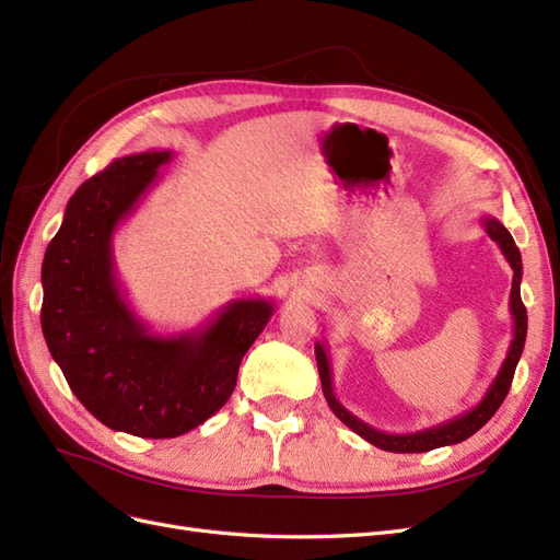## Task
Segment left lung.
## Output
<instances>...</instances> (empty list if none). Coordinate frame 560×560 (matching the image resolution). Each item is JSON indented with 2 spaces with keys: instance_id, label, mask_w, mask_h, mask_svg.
<instances>
[{
  "instance_id": "left-lung-1",
  "label": "left lung",
  "mask_w": 560,
  "mask_h": 560,
  "mask_svg": "<svg viewBox=\"0 0 560 560\" xmlns=\"http://www.w3.org/2000/svg\"><path fill=\"white\" fill-rule=\"evenodd\" d=\"M481 224L486 229V233L490 235V241H495L504 254V259L510 261L512 270H514V280H512V294H510V308H512V317H514V338L512 346L506 350V358L498 371L495 381L490 383V387L486 389L483 399L474 406V409L455 416L446 422H439V425L418 430V432H409V434H389V432H381L376 428L366 425L364 420H360L358 416H352L346 406L336 399L334 395V378H331V364H329V352L325 343H315V360H317V371H319V381H322V393H325V399L329 404V409L334 411V416L346 422V425L360 434L362 439H366L369 444H374L383 451L389 453H425L432 448H442V446H451V444H460L465 439H469L474 432H479L486 422L495 416V411L500 409V404L504 401L506 393L512 387V378L516 364L521 360V352L525 346V334H528V313H525V306L521 301V276H523V264H521V252L512 238V233L506 231L495 217H483Z\"/></svg>"
}]
</instances>
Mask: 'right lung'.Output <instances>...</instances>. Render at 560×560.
Masks as SVG:
<instances>
[{
  "label": "right lung",
  "mask_w": 560,
  "mask_h": 560,
  "mask_svg": "<svg viewBox=\"0 0 560 560\" xmlns=\"http://www.w3.org/2000/svg\"><path fill=\"white\" fill-rule=\"evenodd\" d=\"M171 159L144 151L83 182L42 266V331L72 393L109 430L144 439L179 436L222 409L276 311L266 299L229 301L208 325L173 336L132 313L112 238Z\"/></svg>",
  "instance_id": "obj_1"
}]
</instances>
